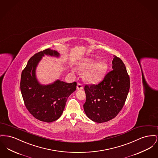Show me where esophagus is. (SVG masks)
I'll use <instances>...</instances> for the list:
<instances>
[{
    "mask_svg": "<svg viewBox=\"0 0 158 158\" xmlns=\"http://www.w3.org/2000/svg\"><path fill=\"white\" fill-rule=\"evenodd\" d=\"M84 89L83 85L81 83H77V90H83Z\"/></svg>",
    "mask_w": 158,
    "mask_h": 158,
    "instance_id": "1",
    "label": "esophagus"
}]
</instances>
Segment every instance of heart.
<instances>
[{"mask_svg":"<svg viewBox=\"0 0 158 158\" xmlns=\"http://www.w3.org/2000/svg\"><path fill=\"white\" fill-rule=\"evenodd\" d=\"M80 69L84 71H87L85 76L89 81L94 83L99 81L103 77L108 66L104 62L99 61L95 63V59L89 58L81 63Z\"/></svg>","mask_w":158,"mask_h":158,"instance_id":"b5f03b06","label":"heart"}]
</instances>
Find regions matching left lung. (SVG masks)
<instances>
[{
  "mask_svg": "<svg viewBox=\"0 0 158 158\" xmlns=\"http://www.w3.org/2000/svg\"><path fill=\"white\" fill-rule=\"evenodd\" d=\"M112 69L98 84L85 85L84 112L94 122L109 121L124 105L130 90V77L123 60L114 55Z\"/></svg>",
  "mask_w": 158,
  "mask_h": 158,
  "instance_id": "1",
  "label": "left lung"
}]
</instances>
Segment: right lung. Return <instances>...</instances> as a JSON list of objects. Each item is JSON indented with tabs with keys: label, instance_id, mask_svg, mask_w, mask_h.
<instances>
[{
	"label": "right lung",
	"instance_id": "right-lung-1",
	"mask_svg": "<svg viewBox=\"0 0 158 158\" xmlns=\"http://www.w3.org/2000/svg\"><path fill=\"white\" fill-rule=\"evenodd\" d=\"M44 55L59 56L57 51L50 49L35 53L22 71L20 89L29 112L41 121L51 123L61 116L68 97L76 90L77 83H65L58 80L48 85L40 84L35 76V69Z\"/></svg>",
	"mask_w": 158,
	"mask_h": 158
}]
</instances>
